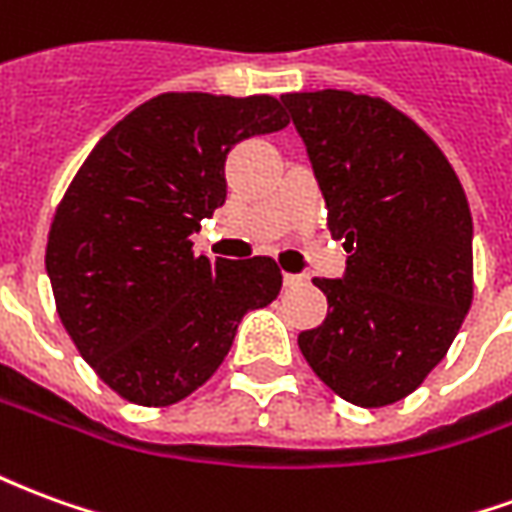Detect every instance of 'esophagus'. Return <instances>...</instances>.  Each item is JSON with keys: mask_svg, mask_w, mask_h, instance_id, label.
<instances>
[{"mask_svg": "<svg viewBox=\"0 0 512 512\" xmlns=\"http://www.w3.org/2000/svg\"><path fill=\"white\" fill-rule=\"evenodd\" d=\"M307 282L304 274H285V288H301Z\"/></svg>", "mask_w": 512, "mask_h": 512, "instance_id": "1", "label": "esophagus"}]
</instances>
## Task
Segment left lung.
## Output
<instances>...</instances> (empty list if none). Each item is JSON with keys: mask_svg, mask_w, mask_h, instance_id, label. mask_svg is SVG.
<instances>
[{"mask_svg": "<svg viewBox=\"0 0 512 512\" xmlns=\"http://www.w3.org/2000/svg\"><path fill=\"white\" fill-rule=\"evenodd\" d=\"M282 104L348 252L343 277L315 279L329 315L299 334L301 354L348 403L389 406L439 365L472 307L469 202L436 142L381 98L318 90Z\"/></svg>", "mask_w": 512, "mask_h": 512, "instance_id": "obj_1", "label": "left lung"}]
</instances>
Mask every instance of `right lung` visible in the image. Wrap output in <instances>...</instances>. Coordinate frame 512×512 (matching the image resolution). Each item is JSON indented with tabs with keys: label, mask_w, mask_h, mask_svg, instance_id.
I'll use <instances>...</instances> for the list:
<instances>
[{
	"label": "right lung",
	"mask_w": 512,
	"mask_h": 512,
	"mask_svg": "<svg viewBox=\"0 0 512 512\" xmlns=\"http://www.w3.org/2000/svg\"><path fill=\"white\" fill-rule=\"evenodd\" d=\"M290 120L271 95L164 93L93 147L54 213L46 274L71 340L106 384L169 406L222 365L249 310L279 296L271 257L194 255L224 205V158Z\"/></svg>",
	"instance_id": "1"
}]
</instances>
